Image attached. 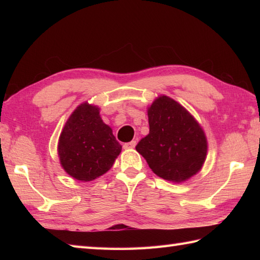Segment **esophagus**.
<instances>
[{"mask_svg": "<svg viewBox=\"0 0 260 260\" xmlns=\"http://www.w3.org/2000/svg\"><path fill=\"white\" fill-rule=\"evenodd\" d=\"M136 146V141H132L129 143H125V144L123 145V147L125 148V150H132V148H134Z\"/></svg>", "mask_w": 260, "mask_h": 260, "instance_id": "34e87169", "label": "esophagus"}]
</instances>
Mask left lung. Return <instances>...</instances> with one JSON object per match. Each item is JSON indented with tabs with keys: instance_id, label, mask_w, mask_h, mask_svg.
Segmentation results:
<instances>
[{
	"instance_id": "1",
	"label": "left lung",
	"mask_w": 260,
	"mask_h": 260,
	"mask_svg": "<svg viewBox=\"0 0 260 260\" xmlns=\"http://www.w3.org/2000/svg\"><path fill=\"white\" fill-rule=\"evenodd\" d=\"M150 133L136 151L159 178L182 183L203 167L208 140L202 126L174 99L161 95L147 107Z\"/></svg>"
}]
</instances>
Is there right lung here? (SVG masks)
<instances>
[{"instance_id":"right-lung-1","label":"right lung","mask_w":260,"mask_h":260,"mask_svg":"<svg viewBox=\"0 0 260 260\" xmlns=\"http://www.w3.org/2000/svg\"><path fill=\"white\" fill-rule=\"evenodd\" d=\"M99 107L85 102L66 121L58 142L61 168L75 180L89 182L113 167L121 152L113 129L105 124Z\"/></svg>"}]
</instances>
